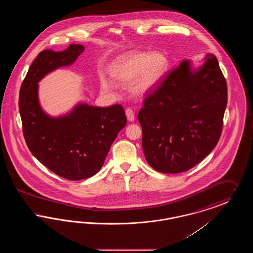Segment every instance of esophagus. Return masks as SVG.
Masks as SVG:
<instances>
[{"mask_svg":"<svg viewBox=\"0 0 253 253\" xmlns=\"http://www.w3.org/2000/svg\"><path fill=\"white\" fill-rule=\"evenodd\" d=\"M125 113H126V117L128 119V121H131V122L134 121V112H133L132 108L126 109Z\"/></svg>","mask_w":253,"mask_h":253,"instance_id":"obj_1","label":"esophagus"}]
</instances>
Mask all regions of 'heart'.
Segmentation results:
<instances>
[{"instance_id":"1","label":"heart","mask_w":253,"mask_h":253,"mask_svg":"<svg viewBox=\"0 0 253 253\" xmlns=\"http://www.w3.org/2000/svg\"><path fill=\"white\" fill-rule=\"evenodd\" d=\"M169 60L160 52L132 51L114 60L109 71L118 83L127 84L132 81L131 91L136 96H144L154 90L168 71ZM103 90L114 88V83L106 78L100 79Z\"/></svg>"}]
</instances>
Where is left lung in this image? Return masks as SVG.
<instances>
[{"instance_id": "obj_1", "label": "left lung", "mask_w": 253, "mask_h": 253, "mask_svg": "<svg viewBox=\"0 0 253 253\" xmlns=\"http://www.w3.org/2000/svg\"><path fill=\"white\" fill-rule=\"evenodd\" d=\"M227 100V83L213 54L198 68L183 60L146 96L138 113L148 164L178 173L202 161L220 138Z\"/></svg>"}]
</instances>
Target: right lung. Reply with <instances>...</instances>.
<instances>
[{
  "label": "right lung",
  "mask_w": 253,
  "mask_h": 253,
  "mask_svg": "<svg viewBox=\"0 0 253 253\" xmlns=\"http://www.w3.org/2000/svg\"><path fill=\"white\" fill-rule=\"evenodd\" d=\"M84 51L70 44L63 51H42L30 65L21 86L19 108L28 149L45 167L68 180L95 175L103 166L111 145L125 127L123 107L77 104L64 116L50 117L41 107L38 84L48 73L73 64Z\"/></svg>",
  "instance_id": "1"
}]
</instances>
